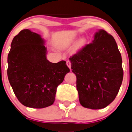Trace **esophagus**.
<instances>
[{
	"mask_svg": "<svg viewBox=\"0 0 132 132\" xmlns=\"http://www.w3.org/2000/svg\"><path fill=\"white\" fill-rule=\"evenodd\" d=\"M66 64H67V66H68L69 68H70V70H71V62H70V61H66Z\"/></svg>",
	"mask_w": 132,
	"mask_h": 132,
	"instance_id": "34e87169",
	"label": "esophagus"
}]
</instances>
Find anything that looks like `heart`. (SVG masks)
<instances>
[{
	"label": "heart",
	"instance_id": "b5f03b06",
	"mask_svg": "<svg viewBox=\"0 0 132 132\" xmlns=\"http://www.w3.org/2000/svg\"><path fill=\"white\" fill-rule=\"evenodd\" d=\"M86 44V39H84V38H82V39H80L79 41V43H78L77 45V49H80V48H82Z\"/></svg>",
	"mask_w": 132,
	"mask_h": 132
}]
</instances>
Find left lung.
<instances>
[{
  "label": "left lung",
  "instance_id": "1",
  "mask_svg": "<svg viewBox=\"0 0 132 132\" xmlns=\"http://www.w3.org/2000/svg\"><path fill=\"white\" fill-rule=\"evenodd\" d=\"M69 59L77 77L80 104L93 110L109 105L117 96L123 79L122 58L114 38L100 29L92 43Z\"/></svg>",
  "mask_w": 132,
  "mask_h": 132
}]
</instances>
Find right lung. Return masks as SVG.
<instances>
[{"label":"right lung","instance_id":"obj_1","mask_svg":"<svg viewBox=\"0 0 132 132\" xmlns=\"http://www.w3.org/2000/svg\"><path fill=\"white\" fill-rule=\"evenodd\" d=\"M40 35L23 29L13 39L7 56V77L18 100L25 106L43 108L53 104L57 86L70 69L66 61L52 63Z\"/></svg>","mask_w":132,"mask_h":132}]
</instances>
